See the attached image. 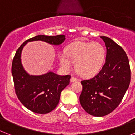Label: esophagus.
I'll return each mask as SVG.
<instances>
[{
    "instance_id": "obj_1",
    "label": "esophagus",
    "mask_w": 135,
    "mask_h": 135,
    "mask_svg": "<svg viewBox=\"0 0 135 135\" xmlns=\"http://www.w3.org/2000/svg\"><path fill=\"white\" fill-rule=\"evenodd\" d=\"M77 80V78H75L74 76H71V78H70V82H75V81Z\"/></svg>"
}]
</instances>
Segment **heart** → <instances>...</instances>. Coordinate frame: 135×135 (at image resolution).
<instances>
[{"instance_id": "b5f03b06", "label": "heart", "mask_w": 135, "mask_h": 135, "mask_svg": "<svg viewBox=\"0 0 135 135\" xmlns=\"http://www.w3.org/2000/svg\"><path fill=\"white\" fill-rule=\"evenodd\" d=\"M105 59V49L98 42H75L59 55V61L64 70L68 71L72 66V63H76V70L84 77H90L98 73Z\"/></svg>"}]
</instances>
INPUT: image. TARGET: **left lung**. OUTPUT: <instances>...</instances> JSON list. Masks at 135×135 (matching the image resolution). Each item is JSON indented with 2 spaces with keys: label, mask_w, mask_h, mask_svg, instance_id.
I'll return each instance as SVG.
<instances>
[{
  "label": "left lung",
  "mask_w": 135,
  "mask_h": 135,
  "mask_svg": "<svg viewBox=\"0 0 135 135\" xmlns=\"http://www.w3.org/2000/svg\"><path fill=\"white\" fill-rule=\"evenodd\" d=\"M105 44V63L96 76L81 81L80 103L90 115H108L119 105L129 86L131 68L125 51L115 42L101 36Z\"/></svg>",
  "instance_id": "1"
}]
</instances>
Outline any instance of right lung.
Returning <instances> with one entry per match:
<instances>
[{
  "label": "right lung",
  "instance_id": "add662e5",
  "mask_svg": "<svg viewBox=\"0 0 135 135\" xmlns=\"http://www.w3.org/2000/svg\"><path fill=\"white\" fill-rule=\"evenodd\" d=\"M65 36L38 35L26 40L17 50L12 62L15 93L21 103L32 112L45 114L53 111L59 103L61 93L70 84L71 76H59L49 71L40 76L30 75L23 68L21 61V51L25 45L33 41H43L53 45H59Z\"/></svg>",
  "mask_w": 135,
  "mask_h": 135
}]
</instances>
